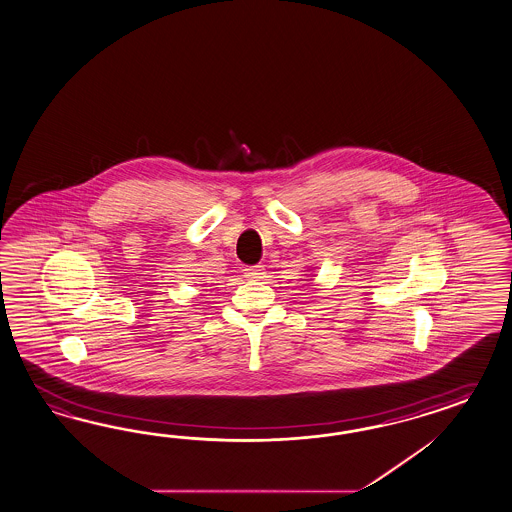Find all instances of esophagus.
Wrapping results in <instances>:
<instances>
[{
    "label": "esophagus",
    "instance_id": "34e87169",
    "mask_svg": "<svg viewBox=\"0 0 512 512\" xmlns=\"http://www.w3.org/2000/svg\"><path fill=\"white\" fill-rule=\"evenodd\" d=\"M243 275H245V278H250V280H260V278L265 276V269H263V265L245 267V269H243Z\"/></svg>",
    "mask_w": 512,
    "mask_h": 512
}]
</instances>
